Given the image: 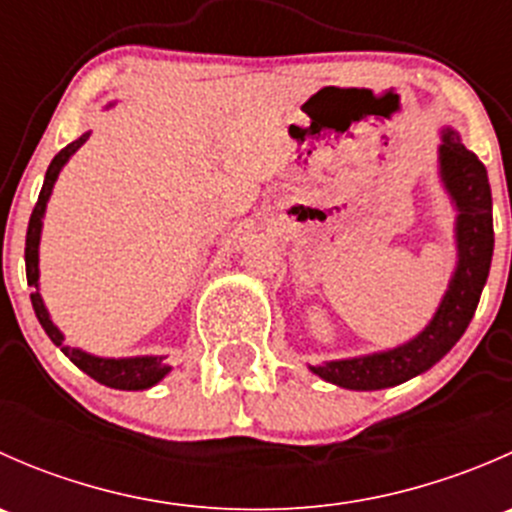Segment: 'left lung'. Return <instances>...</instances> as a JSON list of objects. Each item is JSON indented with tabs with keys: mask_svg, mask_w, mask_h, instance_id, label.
Returning a JSON list of instances; mask_svg holds the SVG:
<instances>
[{
	"mask_svg": "<svg viewBox=\"0 0 512 512\" xmlns=\"http://www.w3.org/2000/svg\"><path fill=\"white\" fill-rule=\"evenodd\" d=\"M441 175L461 215L456 227L458 267L436 317L404 347L312 366L314 374L322 379L361 391L404 384L441 361L471 324L493 260V198L488 170L476 153L463 146L456 131H446L441 146Z\"/></svg>",
	"mask_w": 512,
	"mask_h": 512,
	"instance_id": "obj_1",
	"label": "left lung"
}]
</instances>
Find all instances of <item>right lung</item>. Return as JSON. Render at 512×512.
<instances>
[{"mask_svg":"<svg viewBox=\"0 0 512 512\" xmlns=\"http://www.w3.org/2000/svg\"><path fill=\"white\" fill-rule=\"evenodd\" d=\"M86 138L89 136H81V138H76L74 143H69L66 148H61V151L54 156V160L49 163V168H46V178H44V185H41L39 200H36L32 218H29L27 247H24V262H27L29 287L39 285V235H41V218H44L46 200H49L51 188H54V180H56V175H59L61 165L74 156V151H79L81 143H84ZM32 307H34L36 319H39V324L44 327V332L49 334L51 342H54L56 347H61V352L69 356V359L74 361L81 371H86L91 379H96L98 384L111 386V389L138 391V389H148V386L158 384V381L170 371V366L163 364V356H138V359H98V356L81 352V349L66 347L61 332L54 327V324H51L49 314H46L39 292H32Z\"/></svg>","mask_w":512,"mask_h":512,"instance_id":"1","label":"right lung"}]
</instances>
